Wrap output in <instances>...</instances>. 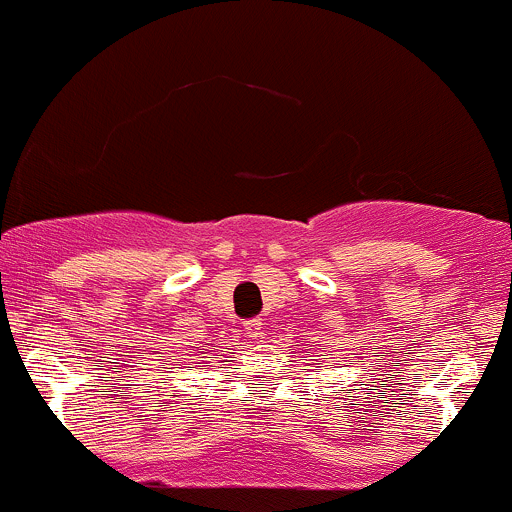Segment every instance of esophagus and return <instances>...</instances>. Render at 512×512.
<instances>
[{"instance_id": "esophagus-1", "label": "esophagus", "mask_w": 512, "mask_h": 512, "mask_svg": "<svg viewBox=\"0 0 512 512\" xmlns=\"http://www.w3.org/2000/svg\"><path fill=\"white\" fill-rule=\"evenodd\" d=\"M261 320H258V317H251V320H246L244 322V334L246 337H261Z\"/></svg>"}]
</instances>
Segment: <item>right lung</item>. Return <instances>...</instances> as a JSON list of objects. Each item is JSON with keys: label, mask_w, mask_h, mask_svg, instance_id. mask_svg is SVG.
I'll use <instances>...</instances> for the list:
<instances>
[{"label": "right lung", "mask_w": 512, "mask_h": 512, "mask_svg": "<svg viewBox=\"0 0 512 512\" xmlns=\"http://www.w3.org/2000/svg\"><path fill=\"white\" fill-rule=\"evenodd\" d=\"M195 364V354H180V359H170V364H166V366H161V371L163 368H170V371H166V381H175V376H183V373H188V371H192V366ZM183 367L184 371L180 372L179 368Z\"/></svg>", "instance_id": "right-lung-1"}]
</instances>
